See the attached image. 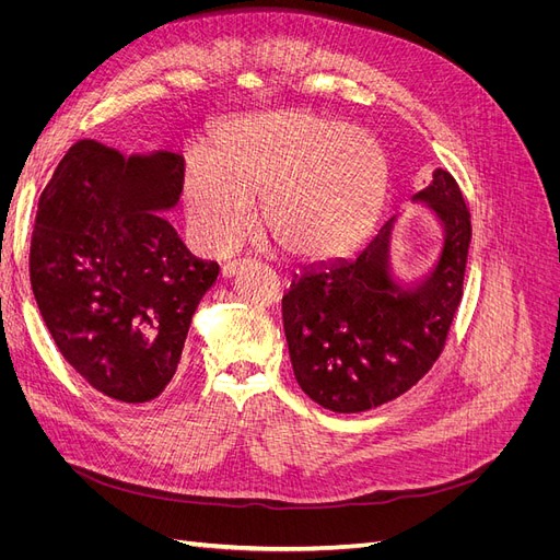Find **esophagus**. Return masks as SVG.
I'll list each match as a JSON object with an SVG mask.
<instances>
[{"mask_svg":"<svg viewBox=\"0 0 560 560\" xmlns=\"http://www.w3.org/2000/svg\"><path fill=\"white\" fill-rule=\"evenodd\" d=\"M243 264H245V261H226V264L222 266V276H224V278L235 276V273H238V268H241Z\"/></svg>","mask_w":560,"mask_h":560,"instance_id":"34e87169","label":"esophagus"}]
</instances>
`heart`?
Wrapping results in <instances>:
<instances>
[{
	"label": "heart",
	"mask_w": 560,
	"mask_h": 560,
	"mask_svg": "<svg viewBox=\"0 0 560 560\" xmlns=\"http://www.w3.org/2000/svg\"><path fill=\"white\" fill-rule=\"evenodd\" d=\"M387 191L381 147L313 114H266L222 124L206 151L179 161L177 200L191 241L226 252L259 198L266 231L294 257L334 259L358 247Z\"/></svg>",
	"instance_id": "heart-1"
}]
</instances>
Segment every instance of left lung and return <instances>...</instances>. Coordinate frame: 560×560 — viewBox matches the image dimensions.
Masks as SVG:
<instances>
[{"label":"left lung","instance_id":"obj_1","mask_svg":"<svg viewBox=\"0 0 560 560\" xmlns=\"http://www.w3.org/2000/svg\"><path fill=\"white\" fill-rule=\"evenodd\" d=\"M416 198L444 222V247L428 278L404 282L395 276L385 224L358 259L311 268L282 296L296 383L329 411L360 413L393 401L444 352L463 301L469 208L442 167Z\"/></svg>","mask_w":560,"mask_h":560}]
</instances>
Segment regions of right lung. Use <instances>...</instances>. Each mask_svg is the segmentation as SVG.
I'll return each instance as SVG.
<instances>
[{
  "label": "right lung",
  "instance_id": "obj_1",
  "mask_svg": "<svg viewBox=\"0 0 560 560\" xmlns=\"http://www.w3.org/2000/svg\"><path fill=\"white\" fill-rule=\"evenodd\" d=\"M179 161L79 140L39 198L30 243L39 313L62 358L116 401H151L173 381L219 276L163 219L177 202Z\"/></svg>",
  "mask_w": 560,
  "mask_h": 560
}]
</instances>
